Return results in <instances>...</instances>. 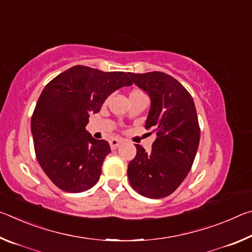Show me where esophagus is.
I'll list each match as a JSON object with an SVG mask.
<instances>
[{"label":"esophagus","mask_w":252,"mask_h":252,"mask_svg":"<svg viewBox=\"0 0 252 252\" xmlns=\"http://www.w3.org/2000/svg\"><path fill=\"white\" fill-rule=\"evenodd\" d=\"M121 143H122V141H121V140H119V139L110 140V147H111V149H112V150H116L117 148L120 147Z\"/></svg>","instance_id":"esophagus-1"}]
</instances>
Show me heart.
<instances>
[{
	"mask_svg": "<svg viewBox=\"0 0 252 252\" xmlns=\"http://www.w3.org/2000/svg\"><path fill=\"white\" fill-rule=\"evenodd\" d=\"M135 95H146V94H144V93L142 91H140V90H133V91L130 92L129 96H135Z\"/></svg>",
	"mask_w": 252,
	"mask_h": 252,
	"instance_id": "1",
	"label": "heart"
}]
</instances>
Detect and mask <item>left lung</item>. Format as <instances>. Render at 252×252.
Returning a JSON list of instances; mask_svg holds the SVG:
<instances>
[{"label": "left lung", "instance_id": "left-lung-1", "mask_svg": "<svg viewBox=\"0 0 252 252\" xmlns=\"http://www.w3.org/2000/svg\"><path fill=\"white\" fill-rule=\"evenodd\" d=\"M129 75L150 97L146 129H152L157 138L149 153L135 144L127 178L143 197L164 198L185 180L198 150L200 127L194 102L180 82L163 72Z\"/></svg>", "mask_w": 252, "mask_h": 252}]
</instances>
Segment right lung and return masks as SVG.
Segmentation results:
<instances>
[{
	"instance_id": "obj_1",
	"label": "right lung",
	"mask_w": 252,
	"mask_h": 252,
	"mask_svg": "<svg viewBox=\"0 0 252 252\" xmlns=\"http://www.w3.org/2000/svg\"><path fill=\"white\" fill-rule=\"evenodd\" d=\"M132 81L126 72H103L72 66L49 82L31 120L34 150L46 176L66 192H83L95 185L108 141L85 131L91 113L101 110L110 94Z\"/></svg>"
}]
</instances>
